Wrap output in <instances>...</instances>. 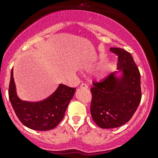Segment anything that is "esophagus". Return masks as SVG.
<instances>
[{
	"label": "esophagus",
	"mask_w": 158,
	"mask_h": 158,
	"mask_svg": "<svg viewBox=\"0 0 158 158\" xmlns=\"http://www.w3.org/2000/svg\"><path fill=\"white\" fill-rule=\"evenodd\" d=\"M80 88H81V89H88V85L86 84H81L80 85Z\"/></svg>",
	"instance_id": "esophagus-1"
}]
</instances>
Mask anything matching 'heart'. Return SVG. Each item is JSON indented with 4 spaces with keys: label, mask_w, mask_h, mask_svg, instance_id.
<instances>
[{
    "label": "heart",
    "mask_w": 158,
    "mask_h": 158,
    "mask_svg": "<svg viewBox=\"0 0 158 158\" xmlns=\"http://www.w3.org/2000/svg\"><path fill=\"white\" fill-rule=\"evenodd\" d=\"M113 68V64L112 63H107L105 66L103 68V69L100 70V73H99V77H104L107 76L108 73H110V71Z\"/></svg>",
    "instance_id": "b5f03b06"
}]
</instances>
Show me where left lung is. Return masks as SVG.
Here are the masks:
<instances>
[{"mask_svg": "<svg viewBox=\"0 0 158 158\" xmlns=\"http://www.w3.org/2000/svg\"><path fill=\"white\" fill-rule=\"evenodd\" d=\"M118 56L117 69L100 82L93 81L91 89V115L104 129L122 126L132 118L142 98L139 68L131 54L123 49L111 47ZM122 72L120 77L115 75Z\"/></svg>", "mask_w": 158, "mask_h": 158, "instance_id": "1", "label": "left lung"}]
</instances>
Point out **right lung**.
<instances>
[{
	"label": "right lung",
	"instance_id": "1",
	"mask_svg": "<svg viewBox=\"0 0 158 158\" xmlns=\"http://www.w3.org/2000/svg\"><path fill=\"white\" fill-rule=\"evenodd\" d=\"M76 89L60 84L56 91L46 100L40 102L23 101L17 96L11 71L8 96L16 116L22 123L35 131L54 129L62 120L66 108Z\"/></svg>",
	"mask_w": 158,
	"mask_h": 158
}]
</instances>
